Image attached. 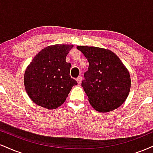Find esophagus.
<instances>
[{
    "label": "esophagus",
    "instance_id": "obj_1",
    "mask_svg": "<svg viewBox=\"0 0 153 153\" xmlns=\"http://www.w3.org/2000/svg\"><path fill=\"white\" fill-rule=\"evenodd\" d=\"M76 80H77V82H78V83L80 84L82 81V76H81V75H79L78 78H77Z\"/></svg>",
    "mask_w": 153,
    "mask_h": 153
}]
</instances>
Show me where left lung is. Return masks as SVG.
<instances>
[{
	"mask_svg": "<svg viewBox=\"0 0 153 153\" xmlns=\"http://www.w3.org/2000/svg\"><path fill=\"white\" fill-rule=\"evenodd\" d=\"M89 63L81 85L93 108L108 112L127 99L131 87L129 71L111 50L96 47L78 46Z\"/></svg>",
	"mask_w": 153,
	"mask_h": 153,
	"instance_id": "left-lung-1",
	"label": "left lung"
}]
</instances>
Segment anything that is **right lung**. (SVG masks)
<instances>
[{"instance_id": "right-lung-1", "label": "right lung", "mask_w": 153, "mask_h": 153, "mask_svg": "<svg viewBox=\"0 0 153 153\" xmlns=\"http://www.w3.org/2000/svg\"><path fill=\"white\" fill-rule=\"evenodd\" d=\"M72 45H54L44 48L32 59L24 73L28 96L44 108L54 109L65 101L78 82L70 75L71 64L66 56Z\"/></svg>"}]
</instances>
